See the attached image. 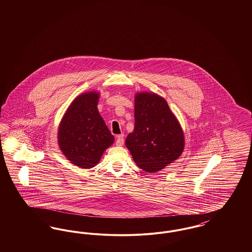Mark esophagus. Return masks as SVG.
Listing matches in <instances>:
<instances>
[{"instance_id":"obj_1","label":"esophagus","mask_w":252,"mask_h":252,"mask_svg":"<svg viewBox=\"0 0 252 252\" xmlns=\"http://www.w3.org/2000/svg\"><path fill=\"white\" fill-rule=\"evenodd\" d=\"M125 143V139H124V134H120L116 137V144L118 146H122Z\"/></svg>"}]
</instances>
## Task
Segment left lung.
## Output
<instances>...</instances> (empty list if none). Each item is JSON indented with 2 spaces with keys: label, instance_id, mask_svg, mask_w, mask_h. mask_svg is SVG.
<instances>
[{
  "label": "left lung",
  "instance_id": "8db88e82",
  "mask_svg": "<svg viewBox=\"0 0 252 252\" xmlns=\"http://www.w3.org/2000/svg\"><path fill=\"white\" fill-rule=\"evenodd\" d=\"M134 116V130L126 145L139 167L155 173L181 155L184 135L165 99L149 93L137 94Z\"/></svg>",
  "mask_w": 252,
  "mask_h": 252
}]
</instances>
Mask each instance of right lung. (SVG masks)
I'll return each mask as SVG.
<instances>
[{
	"instance_id": "1",
	"label": "right lung",
	"mask_w": 252,
	"mask_h": 252,
	"mask_svg": "<svg viewBox=\"0 0 252 252\" xmlns=\"http://www.w3.org/2000/svg\"><path fill=\"white\" fill-rule=\"evenodd\" d=\"M98 94L87 93L75 98L59 128V144L66 158L81 168L94 167L114 137L99 114Z\"/></svg>"
}]
</instances>
